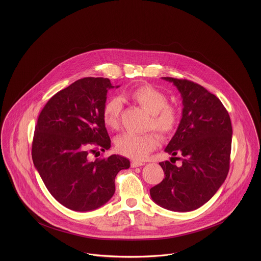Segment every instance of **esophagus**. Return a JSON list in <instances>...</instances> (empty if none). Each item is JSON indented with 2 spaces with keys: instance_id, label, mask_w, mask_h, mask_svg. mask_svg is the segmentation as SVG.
I'll return each instance as SVG.
<instances>
[{
  "instance_id": "34e87169",
  "label": "esophagus",
  "mask_w": 261,
  "mask_h": 261,
  "mask_svg": "<svg viewBox=\"0 0 261 261\" xmlns=\"http://www.w3.org/2000/svg\"><path fill=\"white\" fill-rule=\"evenodd\" d=\"M145 163L144 162H131V167H140V166H142V165H144Z\"/></svg>"
}]
</instances>
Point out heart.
Masks as SVG:
<instances>
[{
  "mask_svg": "<svg viewBox=\"0 0 261 261\" xmlns=\"http://www.w3.org/2000/svg\"><path fill=\"white\" fill-rule=\"evenodd\" d=\"M129 98L150 114L149 128L155 130L162 138L169 136L179 120L177 110L168 103L167 96L156 88L143 85L134 89ZM122 111L121 101L116 98L109 99L102 110L105 124L111 129H117L120 124ZM116 149L125 156L142 161L158 146V137L153 133L137 135L125 133L116 140Z\"/></svg>",
  "mask_w": 261,
  "mask_h": 261,
  "instance_id": "1",
  "label": "heart"
}]
</instances>
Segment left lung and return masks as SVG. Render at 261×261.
I'll return each instance as SVG.
<instances>
[{
    "mask_svg": "<svg viewBox=\"0 0 261 261\" xmlns=\"http://www.w3.org/2000/svg\"><path fill=\"white\" fill-rule=\"evenodd\" d=\"M162 79L172 82L183 99L181 121L164 149L181 164L161 162L165 177L149 194L168 211H195L214 196L229 172L231 119L220 99L205 88L187 79Z\"/></svg>",
    "mask_w": 261,
    "mask_h": 261,
    "instance_id": "1",
    "label": "left lung"
}]
</instances>
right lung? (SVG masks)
<instances>
[{
	"instance_id": "add662e5",
	"label": "right lung",
	"mask_w": 261,
	"mask_h": 261,
	"mask_svg": "<svg viewBox=\"0 0 261 261\" xmlns=\"http://www.w3.org/2000/svg\"><path fill=\"white\" fill-rule=\"evenodd\" d=\"M119 86H116L118 88ZM111 80L79 79L58 92L38 117L32 160L50 195L75 211L97 210L112 199L117 173L130 167L121 155L89 161L91 146L109 149L102 110Z\"/></svg>"
}]
</instances>
